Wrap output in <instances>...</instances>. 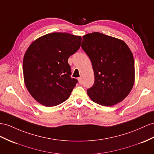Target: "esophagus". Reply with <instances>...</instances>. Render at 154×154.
I'll list each match as a JSON object with an SVG mask.
<instances>
[{
    "label": "esophagus",
    "mask_w": 154,
    "mask_h": 154,
    "mask_svg": "<svg viewBox=\"0 0 154 154\" xmlns=\"http://www.w3.org/2000/svg\"><path fill=\"white\" fill-rule=\"evenodd\" d=\"M78 81H79V85H82V78L81 77L78 78Z\"/></svg>",
    "instance_id": "obj_1"
}]
</instances>
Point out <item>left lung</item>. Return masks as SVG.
Wrapping results in <instances>:
<instances>
[{
  "label": "left lung",
  "instance_id": "1",
  "mask_svg": "<svg viewBox=\"0 0 154 154\" xmlns=\"http://www.w3.org/2000/svg\"><path fill=\"white\" fill-rule=\"evenodd\" d=\"M82 49L92 62L94 85L87 94L94 102L112 106L128 96L135 82V63L127 44L100 32L82 36Z\"/></svg>",
  "mask_w": 154,
  "mask_h": 154
}]
</instances>
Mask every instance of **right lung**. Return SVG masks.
<instances>
[{"instance_id": "obj_1", "label": "right lung", "mask_w": 154, "mask_h": 154, "mask_svg": "<svg viewBox=\"0 0 154 154\" xmlns=\"http://www.w3.org/2000/svg\"><path fill=\"white\" fill-rule=\"evenodd\" d=\"M82 38L66 32H53L34 41L23 58L24 81L35 100L53 107L68 99L77 80L70 77L68 58L81 47Z\"/></svg>"}]
</instances>
